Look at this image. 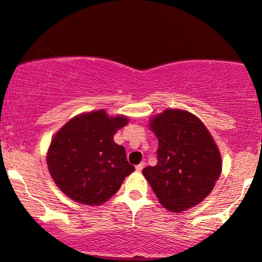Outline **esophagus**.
Masks as SVG:
<instances>
[{
  "mask_svg": "<svg viewBox=\"0 0 262 262\" xmlns=\"http://www.w3.org/2000/svg\"><path fill=\"white\" fill-rule=\"evenodd\" d=\"M144 167H145V162H141V163L135 165V169H137V171H141L142 169H144Z\"/></svg>",
  "mask_w": 262,
  "mask_h": 262,
  "instance_id": "34e87169",
  "label": "esophagus"
}]
</instances>
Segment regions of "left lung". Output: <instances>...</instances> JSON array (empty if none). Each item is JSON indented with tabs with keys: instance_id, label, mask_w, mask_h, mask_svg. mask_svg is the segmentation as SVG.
I'll use <instances>...</instances> for the list:
<instances>
[{
	"instance_id": "1",
	"label": "left lung",
	"mask_w": 262,
	"mask_h": 262,
	"mask_svg": "<svg viewBox=\"0 0 262 262\" xmlns=\"http://www.w3.org/2000/svg\"><path fill=\"white\" fill-rule=\"evenodd\" d=\"M150 129L158 139L157 164L142 174L160 203L174 213L201 203L221 174V156L209 130L191 112L168 108Z\"/></svg>"
}]
</instances>
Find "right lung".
<instances>
[{
    "instance_id": "obj_1",
    "label": "right lung",
    "mask_w": 262,
    "mask_h": 262,
    "mask_svg": "<svg viewBox=\"0 0 262 262\" xmlns=\"http://www.w3.org/2000/svg\"><path fill=\"white\" fill-rule=\"evenodd\" d=\"M128 123L125 116H108L105 110L81 114L52 139L47 154L49 173L57 186L71 200L99 205L120 190L135 168L125 150L114 141L118 129Z\"/></svg>"
}]
</instances>
